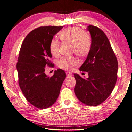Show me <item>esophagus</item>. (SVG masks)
<instances>
[{
  "label": "esophagus",
  "mask_w": 132,
  "mask_h": 132,
  "mask_svg": "<svg viewBox=\"0 0 132 132\" xmlns=\"http://www.w3.org/2000/svg\"><path fill=\"white\" fill-rule=\"evenodd\" d=\"M66 74H67V76H71V75H73V73L69 72V71H67V72L66 73Z\"/></svg>",
  "instance_id": "esophagus-1"
}]
</instances>
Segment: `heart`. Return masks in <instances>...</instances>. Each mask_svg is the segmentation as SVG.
<instances>
[{
    "mask_svg": "<svg viewBox=\"0 0 132 132\" xmlns=\"http://www.w3.org/2000/svg\"><path fill=\"white\" fill-rule=\"evenodd\" d=\"M62 42L71 45L74 52L80 57L89 54L92 47L91 37L87 32L79 27H69L64 29L59 35ZM59 42L55 39H51L50 51L54 57L59 55ZM79 62L74 57H62L57 62L59 68L71 70L79 65Z\"/></svg>",
    "mask_w": 132,
    "mask_h": 132,
    "instance_id": "1",
    "label": "heart"
}]
</instances>
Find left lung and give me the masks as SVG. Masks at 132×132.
Returning <instances> with one entry per match:
<instances>
[{
  "label": "left lung",
  "mask_w": 132,
  "mask_h": 132,
  "mask_svg": "<svg viewBox=\"0 0 132 132\" xmlns=\"http://www.w3.org/2000/svg\"><path fill=\"white\" fill-rule=\"evenodd\" d=\"M92 39L91 49L79 70L87 71L84 79L74 74V92L79 100L86 105L96 106L109 97L117 79L118 61L106 34L98 27L87 26Z\"/></svg>",
  "instance_id": "1"
}]
</instances>
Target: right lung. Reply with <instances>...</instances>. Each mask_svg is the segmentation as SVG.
Listing matches in <instances>:
<instances>
[{
    "mask_svg": "<svg viewBox=\"0 0 132 132\" xmlns=\"http://www.w3.org/2000/svg\"><path fill=\"white\" fill-rule=\"evenodd\" d=\"M63 27L45 26L33 30L25 38L19 51L16 64L19 85L27 101L38 109L54 104L66 77L61 69L52 77L45 73L46 67H54L50 60V43Z\"/></svg>",
    "mask_w": 132,
    "mask_h": 132,
    "instance_id": "right-lung-1",
    "label": "right lung"
}]
</instances>
